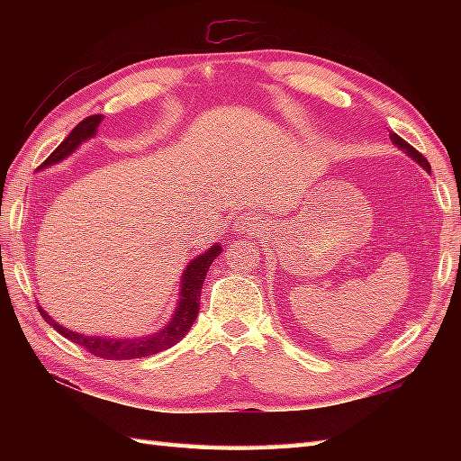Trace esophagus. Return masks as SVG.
Returning <instances> with one entry per match:
<instances>
[{"mask_svg": "<svg viewBox=\"0 0 461 461\" xmlns=\"http://www.w3.org/2000/svg\"><path fill=\"white\" fill-rule=\"evenodd\" d=\"M258 228H260V220L258 215L252 212L240 213L236 220H233V231L236 233H254L258 231Z\"/></svg>", "mask_w": 461, "mask_h": 461, "instance_id": "obj_1", "label": "esophagus"}]
</instances>
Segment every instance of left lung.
Masks as SVG:
<instances>
[{"label": "left lung", "mask_w": 461, "mask_h": 461, "mask_svg": "<svg viewBox=\"0 0 461 461\" xmlns=\"http://www.w3.org/2000/svg\"><path fill=\"white\" fill-rule=\"evenodd\" d=\"M390 140H393V144H396V146H399V148H401V150H404V152H407V154L411 156V158H412V160H415V162H419V165H420V167H423V168L427 170V173H431V165H429V162H427V158H425V156H423V154H420L419 150H415V148H412L411 144H407V142H404V140H402L401 136H396V134H393V131H390Z\"/></svg>", "instance_id": "1"}]
</instances>
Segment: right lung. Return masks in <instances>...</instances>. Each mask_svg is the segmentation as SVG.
Segmentation results:
<instances>
[{"label":"right lung","instance_id":"right-lung-1","mask_svg":"<svg viewBox=\"0 0 461 461\" xmlns=\"http://www.w3.org/2000/svg\"><path fill=\"white\" fill-rule=\"evenodd\" d=\"M101 123V115H89L81 123H77L71 134H68L62 142L59 144L57 150H54L49 158L42 162L41 168H46L50 165H57V162L65 160L67 156H71L77 148H79L85 140L95 136L97 126ZM221 254V246L215 244L207 249L205 254H201L199 258L189 262V267L185 268L181 276V299H178V305L173 319H170L168 325L162 327L160 331L152 335H146V338H128V339H118V338H95V335H83L67 330V327L59 325L54 319L41 309V315L46 319V323L52 325L60 335H65L67 339H71L77 346H83L89 354L97 357H105V360H134V357H146L158 352H165V349L173 348L175 343L181 341L186 331L191 330L194 319L199 315V299H201V288L205 283V275L212 262Z\"/></svg>","mask_w":461,"mask_h":461}]
</instances>
